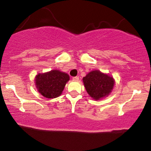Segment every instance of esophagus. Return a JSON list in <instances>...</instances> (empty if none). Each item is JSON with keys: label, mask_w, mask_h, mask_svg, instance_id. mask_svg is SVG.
<instances>
[{"label": "esophagus", "mask_w": 151, "mask_h": 151, "mask_svg": "<svg viewBox=\"0 0 151 151\" xmlns=\"http://www.w3.org/2000/svg\"><path fill=\"white\" fill-rule=\"evenodd\" d=\"M73 81H78L79 80V77H78V76H76V77H73Z\"/></svg>", "instance_id": "34e87169"}]
</instances>
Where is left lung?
I'll return each mask as SVG.
<instances>
[{
	"instance_id": "1",
	"label": "left lung",
	"mask_w": 151,
	"mask_h": 151,
	"mask_svg": "<svg viewBox=\"0 0 151 151\" xmlns=\"http://www.w3.org/2000/svg\"><path fill=\"white\" fill-rule=\"evenodd\" d=\"M83 82L88 94L94 100H99L111 93L115 80L108 74L95 70L83 78Z\"/></svg>"
}]
</instances>
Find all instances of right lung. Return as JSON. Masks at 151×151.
<instances>
[{"label": "right lung", "instance_id": "obj_1", "mask_svg": "<svg viewBox=\"0 0 151 151\" xmlns=\"http://www.w3.org/2000/svg\"><path fill=\"white\" fill-rule=\"evenodd\" d=\"M69 80L67 73L52 70L45 73H38L35 78L37 90L47 98H55L60 96Z\"/></svg>", "mask_w": 151, "mask_h": 151}]
</instances>
